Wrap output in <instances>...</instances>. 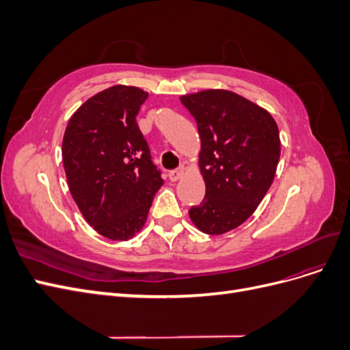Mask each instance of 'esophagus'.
<instances>
[{"label":"esophagus","mask_w":350,"mask_h":350,"mask_svg":"<svg viewBox=\"0 0 350 350\" xmlns=\"http://www.w3.org/2000/svg\"><path fill=\"white\" fill-rule=\"evenodd\" d=\"M184 174H185V166L179 165L176 169H174V171H169V179L175 183L178 179H181Z\"/></svg>","instance_id":"1"}]
</instances>
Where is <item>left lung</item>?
<instances>
[{
	"mask_svg": "<svg viewBox=\"0 0 350 350\" xmlns=\"http://www.w3.org/2000/svg\"><path fill=\"white\" fill-rule=\"evenodd\" d=\"M197 122L206 196L188 215L204 234L221 235L245 221L269 191L280 137L269 111L241 94L207 89L181 96Z\"/></svg>",
	"mask_w": 350,
	"mask_h": 350,
	"instance_id": "8db88e82",
	"label": "left lung"
}]
</instances>
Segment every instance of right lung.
Listing matches in <instances>:
<instances>
[{
  "label": "right lung",
  "instance_id": "right-lung-1",
  "mask_svg": "<svg viewBox=\"0 0 350 350\" xmlns=\"http://www.w3.org/2000/svg\"><path fill=\"white\" fill-rule=\"evenodd\" d=\"M147 96L124 84L105 89L72 113L62 139L70 193L88 224L112 241L139 234L163 185L135 121Z\"/></svg>",
  "mask_w": 350,
  "mask_h": 350
}]
</instances>
